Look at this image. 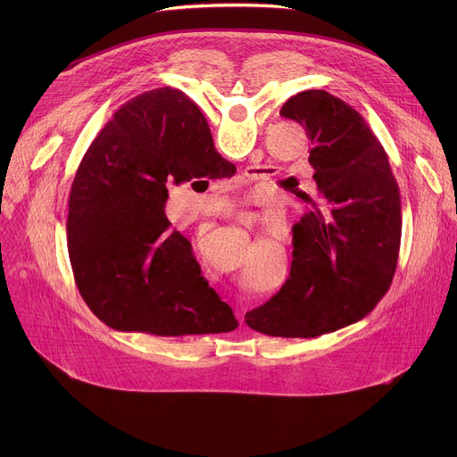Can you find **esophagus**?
<instances>
[{
  "label": "esophagus",
  "instance_id": "esophagus-1",
  "mask_svg": "<svg viewBox=\"0 0 457 457\" xmlns=\"http://www.w3.org/2000/svg\"><path fill=\"white\" fill-rule=\"evenodd\" d=\"M248 212H243V219H248ZM238 320H241V324H245V319H243V315H238Z\"/></svg>",
  "mask_w": 457,
  "mask_h": 457
}]
</instances>
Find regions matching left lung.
<instances>
[{
  "label": "left lung",
  "instance_id": "left-lung-1",
  "mask_svg": "<svg viewBox=\"0 0 457 457\" xmlns=\"http://www.w3.org/2000/svg\"><path fill=\"white\" fill-rule=\"evenodd\" d=\"M313 148L319 202L293 228L289 279L246 324L272 337L311 339L365 319L395 278L402 202L386 150L363 116L326 90H303L279 111Z\"/></svg>",
  "mask_w": 457,
  "mask_h": 457
}]
</instances>
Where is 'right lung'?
Listing matches in <instances>:
<instances>
[{"label": "right lung", "mask_w": 457, "mask_h": 457, "mask_svg": "<svg viewBox=\"0 0 457 457\" xmlns=\"http://www.w3.org/2000/svg\"><path fill=\"white\" fill-rule=\"evenodd\" d=\"M231 172L205 116L178 88L138 94L112 114L78 168L66 219L71 270L96 317L159 337L238 326L164 214L166 181Z\"/></svg>", "instance_id": "add662e5"}]
</instances>
